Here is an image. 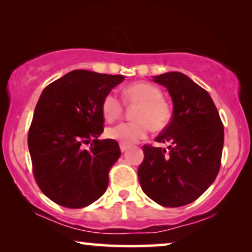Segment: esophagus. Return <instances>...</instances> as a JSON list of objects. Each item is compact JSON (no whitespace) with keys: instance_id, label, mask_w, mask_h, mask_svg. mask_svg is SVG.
<instances>
[{"instance_id":"esophagus-1","label":"esophagus","mask_w":252,"mask_h":252,"mask_svg":"<svg viewBox=\"0 0 252 252\" xmlns=\"http://www.w3.org/2000/svg\"><path fill=\"white\" fill-rule=\"evenodd\" d=\"M119 146H120V150H122V153H124V151H126L127 149H128V146L125 143H120Z\"/></svg>"}]
</instances>
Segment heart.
Instances as JSON below:
<instances>
[{"instance_id": "obj_1", "label": "heart", "mask_w": 252, "mask_h": 252, "mask_svg": "<svg viewBox=\"0 0 252 252\" xmlns=\"http://www.w3.org/2000/svg\"><path fill=\"white\" fill-rule=\"evenodd\" d=\"M124 102L127 105H137L133 123H120L106 128L109 139L125 144H132L144 139L150 128L161 132L170 125L173 110L163 97L159 87L150 82H133L123 91ZM102 113L108 122L119 119L124 113V103L115 93H108L102 99Z\"/></svg>"}]
</instances>
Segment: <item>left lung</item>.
I'll list each match as a JSON object with an SVG mask.
<instances>
[{"instance_id":"8db88e82","label":"left lung","mask_w":252,"mask_h":252,"mask_svg":"<svg viewBox=\"0 0 252 252\" xmlns=\"http://www.w3.org/2000/svg\"><path fill=\"white\" fill-rule=\"evenodd\" d=\"M154 81L165 86L173 101V116L156 142L144 144L137 170L142 190L158 204L178 208L194 202L215 181L221 165L223 125L209 93L180 72Z\"/></svg>"}]
</instances>
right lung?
I'll return each instance as SVG.
<instances>
[{
  "label": "right lung",
  "mask_w": 252,
  "mask_h": 252,
  "mask_svg": "<svg viewBox=\"0 0 252 252\" xmlns=\"http://www.w3.org/2000/svg\"><path fill=\"white\" fill-rule=\"evenodd\" d=\"M123 75L86 70L68 72L43 89L29 129V150L37 186L51 201L85 208L104 194L120 148L98 140L104 118L102 99ZM91 143L86 150L84 146Z\"/></svg>",
  "instance_id": "1"
}]
</instances>
